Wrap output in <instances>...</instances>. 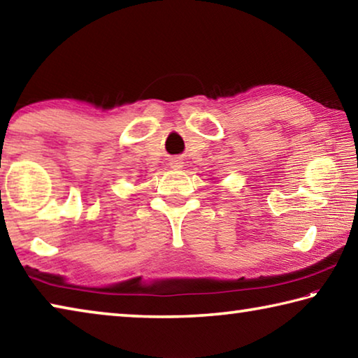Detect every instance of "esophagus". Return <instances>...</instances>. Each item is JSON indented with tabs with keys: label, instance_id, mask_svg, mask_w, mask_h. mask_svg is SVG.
I'll use <instances>...</instances> for the list:
<instances>
[{
	"label": "esophagus",
	"instance_id": "1",
	"mask_svg": "<svg viewBox=\"0 0 358 358\" xmlns=\"http://www.w3.org/2000/svg\"><path fill=\"white\" fill-rule=\"evenodd\" d=\"M171 167L172 169H181V167H183V162H181L178 157H173V159H171Z\"/></svg>",
	"mask_w": 358,
	"mask_h": 358
}]
</instances>
